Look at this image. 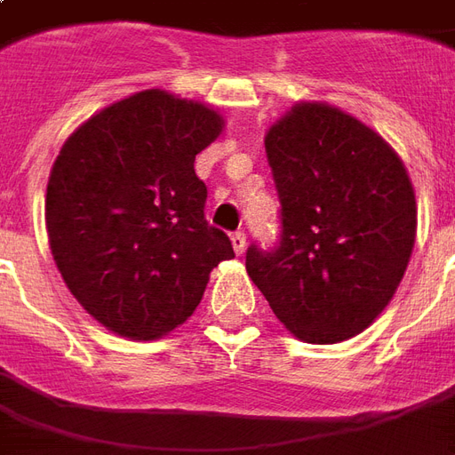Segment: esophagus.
<instances>
[{"label":"esophagus","mask_w":455,"mask_h":455,"mask_svg":"<svg viewBox=\"0 0 455 455\" xmlns=\"http://www.w3.org/2000/svg\"><path fill=\"white\" fill-rule=\"evenodd\" d=\"M231 243H234V251L241 256V253L246 251V234H243V231H236V234L231 236Z\"/></svg>","instance_id":"obj_1"}]
</instances>
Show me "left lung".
<instances>
[{
    "label": "left lung",
    "mask_w": 455,
    "mask_h": 455,
    "mask_svg": "<svg viewBox=\"0 0 455 455\" xmlns=\"http://www.w3.org/2000/svg\"><path fill=\"white\" fill-rule=\"evenodd\" d=\"M280 236L246 270L307 343L361 334L390 302L417 236L410 175L385 140L326 104H299L266 136Z\"/></svg>",
    "instance_id": "left-lung-1"
}]
</instances>
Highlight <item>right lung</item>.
<instances>
[{
	"label": "right lung",
	"instance_id": "add662e5",
	"mask_svg": "<svg viewBox=\"0 0 455 455\" xmlns=\"http://www.w3.org/2000/svg\"><path fill=\"white\" fill-rule=\"evenodd\" d=\"M221 119L204 104L148 90L107 107L65 140L45 192L58 270L90 315L129 339L182 324L209 273L234 258L204 217L195 156Z\"/></svg>",
	"mask_w": 455,
	"mask_h": 455
}]
</instances>
